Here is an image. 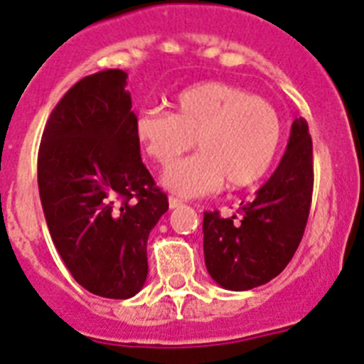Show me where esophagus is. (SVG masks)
Here are the masks:
<instances>
[{"label": "esophagus", "mask_w": 364, "mask_h": 364, "mask_svg": "<svg viewBox=\"0 0 364 364\" xmlns=\"http://www.w3.org/2000/svg\"><path fill=\"white\" fill-rule=\"evenodd\" d=\"M181 205H183L181 199L174 198V196H170V198H168V206H170V208H178V206H181Z\"/></svg>", "instance_id": "34e87169"}]
</instances>
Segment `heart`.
<instances>
[{"instance_id": "b5f03b06", "label": "heart", "mask_w": 364, "mask_h": 364, "mask_svg": "<svg viewBox=\"0 0 364 364\" xmlns=\"http://www.w3.org/2000/svg\"><path fill=\"white\" fill-rule=\"evenodd\" d=\"M174 114L143 109L134 136L152 161L168 166L194 146L201 152L163 176L168 190L199 198L228 188H247L268 174L283 141V123L268 101L235 85H194L176 96Z\"/></svg>"}]
</instances>
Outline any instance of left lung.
<instances>
[{
  "label": "left lung",
  "mask_w": 364,
  "mask_h": 364,
  "mask_svg": "<svg viewBox=\"0 0 364 364\" xmlns=\"http://www.w3.org/2000/svg\"><path fill=\"white\" fill-rule=\"evenodd\" d=\"M312 188V137L299 117L276 172L250 203H241V218L205 212L203 250L212 279L241 292L279 276L303 239Z\"/></svg>",
  "instance_id": "left-lung-1"
}]
</instances>
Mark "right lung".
<instances>
[{
	"label": "right lung",
	"instance_id": "obj_1",
	"mask_svg": "<svg viewBox=\"0 0 364 364\" xmlns=\"http://www.w3.org/2000/svg\"><path fill=\"white\" fill-rule=\"evenodd\" d=\"M127 72L101 70L61 97L38 154L39 198L65 267L88 292L129 299L149 274L146 241L168 198L141 161Z\"/></svg>",
	"mask_w": 364,
	"mask_h": 364
}]
</instances>
